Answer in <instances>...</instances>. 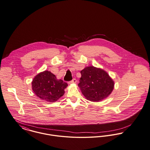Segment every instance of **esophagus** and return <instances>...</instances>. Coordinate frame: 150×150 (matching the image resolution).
<instances>
[{
  "label": "esophagus",
  "instance_id": "34e87169",
  "mask_svg": "<svg viewBox=\"0 0 150 150\" xmlns=\"http://www.w3.org/2000/svg\"><path fill=\"white\" fill-rule=\"evenodd\" d=\"M76 80L75 79H72V80H71V81L69 82V84H73V83H76Z\"/></svg>",
  "mask_w": 150,
  "mask_h": 150
}]
</instances>
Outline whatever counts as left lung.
<instances>
[{
	"label": "left lung",
	"instance_id": "1",
	"mask_svg": "<svg viewBox=\"0 0 150 150\" xmlns=\"http://www.w3.org/2000/svg\"><path fill=\"white\" fill-rule=\"evenodd\" d=\"M78 84L82 94L92 102H100L108 97L115 87V82L107 72L93 66L80 71Z\"/></svg>",
	"mask_w": 150,
	"mask_h": 150
}]
</instances>
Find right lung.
<instances>
[{"mask_svg":"<svg viewBox=\"0 0 150 150\" xmlns=\"http://www.w3.org/2000/svg\"><path fill=\"white\" fill-rule=\"evenodd\" d=\"M68 84L57 79L50 71L45 70L38 74L32 82V90L40 99L54 103L63 96Z\"/></svg>","mask_w":150,"mask_h":150,"instance_id":"obj_1","label":"right lung"}]
</instances>
